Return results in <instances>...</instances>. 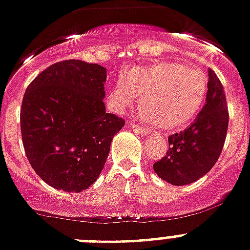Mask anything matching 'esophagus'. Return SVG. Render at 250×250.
Here are the masks:
<instances>
[{
    "label": "esophagus",
    "instance_id": "esophagus-1",
    "mask_svg": "<svg viewBox=\"0 0 250 250\" xmlns=\"http://www.w3.org/2000/svg\"><path fill=\"white\" fill-rule=\"evenodd\" d=\"M129 128H132L135 132H137V133H140V135H143V136H146L147 133H149V131L145 128H143V127H140V125H135V123H129L128 125Z\"/></svg>",
    "mask_w": 250,
    "mask_h": 250
}]
</instances>
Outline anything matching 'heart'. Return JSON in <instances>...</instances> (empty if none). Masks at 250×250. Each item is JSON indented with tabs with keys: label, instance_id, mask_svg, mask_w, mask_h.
Returning a JSON list of instances; mask_svg holds the SVG:
<instances>
[{
	"label": "heart",
	"instance_id": "1",
	"mask_svg": "<svg viewBox=\"0 0 250 250\" xmlns=\"http://www.w3.org/2000/svg\"><path fill=\"white\" fill-rule=\"evenodd\" d=\"M207 90L208 81L200 69L162 62L128 69L115 84L110 100L115 110L125 113L141 97L140 118L163 129H176L198 114Z\"/></svg>",
	"mask_w": 250,
	"mask_h": 250
}]
</instances>
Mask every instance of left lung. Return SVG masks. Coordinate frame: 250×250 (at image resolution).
I'll list each match as a JSON object with an SVG mask.
<instances>
[{
  "label": "left lung",
  "mask_w": 250,
  "mask_h": 250,
  "mask_svg": "<svg viewBox=\"0 0 250 250\" xmlns=\"http://www.w3.org/2000/svg\"><path fill=\"white\" fill-rule=\"evenodd\" d=\"M206 104L188 128L168 137V151L154 163V171L168 184L182 186L196 181L212 169L221 155L229 127L224 86L208 70Z\"/></svg>",
  "instance_id": "left-lung-1"
}]
</instances>
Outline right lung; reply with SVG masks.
Listing matches in <instances>:
<instances>
[{"label":"right lung","mask_w":250,"mask_h":250,"mask_svg":"<svg viewBox=\"0 0 250 250\" xmlns=\"http://www.w3.org/2000/svg\"><path fill=\"white\" fill-rule=\"evenodd\" d=\"M106 69L82 60L55 62L26 87L20 110L25 155L52 188L79 192L100 176L125 119L105 111Z\"/></svg>","instance_id":"1"}]
</instances>
